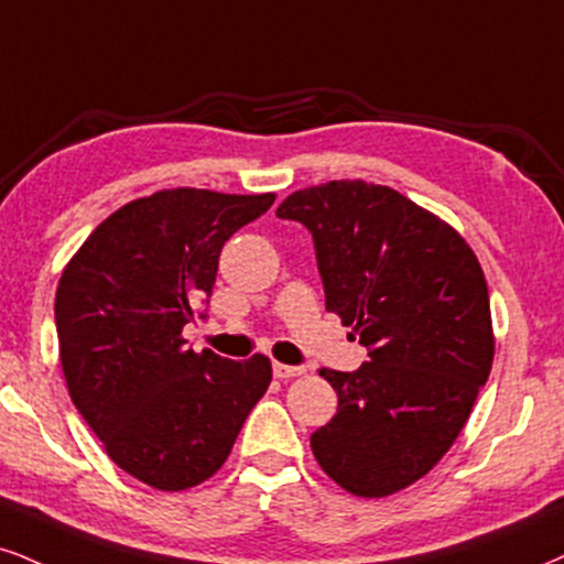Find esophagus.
I'll use <instances>...</instances> for the list:
<instances>
[{"label": "esophagus", "mask_w": 564, "mask_h": 564, "mask_svg": "<svg viewBox=\"0 0 564 564\" xmlns=\"http://www.w3.org/2000/svg\"><path fill=\"white\" fill-rule=\"evenodd\" d=\"M305 368L301 366H284V364H274V377L276 379H295V377H303Z\"/></svg>", "instance_id": "1"}]
</instances>
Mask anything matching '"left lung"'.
<instances>
[{
  "label": "left lung",
  "instance_id": "8db88e82",
  "mask_svg": "<svg viewBox=\"0 0 564 564\" xmlns=\"http://www.w3.org/2000/svg\"><path fill=\"white\" fill-rule=\"evenodd\" d=\"M276 217L311 229L326 311L368 347L358 371H318L339 405L311 434L314 457L350 495H398L447 455L489 379L481 263L447 221L364 180L290 193Z\"/></svg>",
  "mask_w": 564,
  "mask_h": 564
}]
</instances>
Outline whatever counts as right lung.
Masks as SVG:
<instances>
[{"label":"right lung","instance_id":"add662e5","mask_svg":"<svg viewBox=\"0 0 564 564\" xmlns=\"http://www.w3.org/2000/svg\"><path fill=\"white\" fill-rule=\"evenodd\" d=\"M274 198L156 191L109 214L59 276L54 318L69 400L112 463L159 491L217 474L269 389L267 356L193 352L183 326L212 295L221 246Z\"/></svg>","mask_w":564,"mask_h":564}]
</instances>
